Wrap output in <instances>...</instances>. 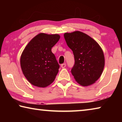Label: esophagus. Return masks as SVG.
I'll list each match as a JSON object with an SVG mask.
<instances>
[{"mask_svg":"<svg viewBox=\"0 0 122 122\" xmlns=\"http://www.w3.org/2000/svg\"><path fill=\"white\" fill-rule=\"evenodd\" d=\"M66 66V63H63V64H62V65H61V68H65Z\"/></svg>","mask_w":122,"mask_h":122,"instance_id":"esophagus-1","label":"esophagus"}]
</instances>
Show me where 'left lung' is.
Here are the masks:
<instances>
[{"mask_svg":"<svg viewBox=\"0 0 122 122\" xmlns=\"http://www.w3.org/2000/svg\"><path fill=\"white\" fill-rule=\"evenodd\" d=\"M66 43L73 51L75 63L71 70L75 81L82 86L94 83L104 67V53L97 42L83 32L65 33Z\"/></svg>","mask_w":122,"mask_h":122,"instance_id":"left-lung-1","label":"left lung"}]
</instances>
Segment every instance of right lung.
<instances>
[{"instance_id": "obj_1", "label": "right lung", "mask_w": 122, "mask_h": 122, "mask_svg": "<svg viewBox=\"0 0 122 122\" xmlns=\"http://www.w3.org/2000/svg\"><path fill=\"white\" fill-rule=\"evenodd\" d=\"M60 38L59 34L41 33L34 37L22 51L21 70L32 85L45 88L54 81L60 66L51 49Z\"/></svg>"}]
</instances>
